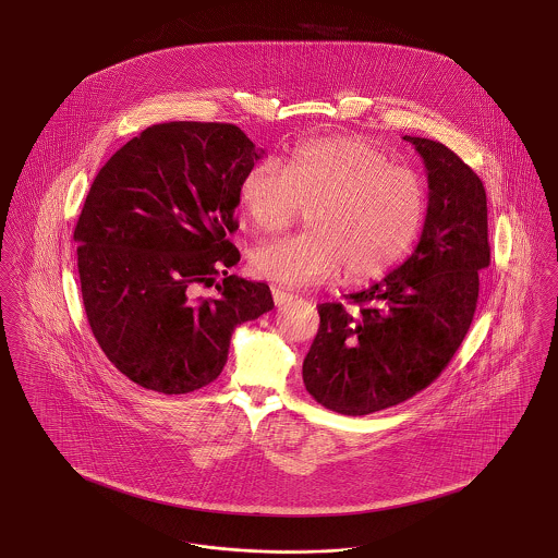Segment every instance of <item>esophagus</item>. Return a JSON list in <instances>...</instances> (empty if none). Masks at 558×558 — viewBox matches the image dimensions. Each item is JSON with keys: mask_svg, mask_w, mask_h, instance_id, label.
<instances>
[{"mask_svg": "<svg viewBox=\"0 0 558 558\" xmlns=\"http://www.w3.org/2000/svg\"><path fill=\"white\" fill-rule=\"evenodd\" d=\"M271 296H274L276 307H282V305H287V303H290V301L294 299V294H292V292L284 289H278V287H271Z\"/></svg>", "mask_w": 558, "mask_h": 558, "instance_id": "34e87169", "label": "esophagus"}]
</instances>
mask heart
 <instances>
[{"label": "heart", "instance_id": "b5f03b06", "mask_svg": "<svg viewBox=\"0 0 558 558\" xmlns=\"http://www.w3.org/2000/svg\"><path fill=\"white\" fill-rule=\"evenodd\" d=\"M236 197L251 227L268 234L284 231L307 210V231L250 253L255 276L287 287L340 271L348 282L381 274L404 255L424 216L421 177L393 167L381 148L347 135L303 142L280 162L253 165Z\"/></svg>", "mask_w": 558, "mask_h": 558}]
</instances>
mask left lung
Listing matches in <instances>:
<instances>
[{
    "mask_svg": "<svg viewBox=\"0 0 558 558\" xmlns=\"http://www.w3.org/2000/svg\"><path fill=\"white\" fill-rule=\"evenodd\" d=\"M423 158L428 206L414 253L384 280L319 305L303 363L308 393L329 410L363 416L433 384L461 347L490 266L481 177L441 142L404 135Z\"/></svg>",
    "mask_w": 558,
    "mask_h": 558,
    "instance_id": "8db88e82",
    "label": "left lung"
}]
</instances>
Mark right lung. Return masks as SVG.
<instances>
[{"label": "right lung", "instance_id": "obj_1", "mask_svg": "<svg viewBox=\"0 0 558 558\" xmlns=\"http://www.w3.org/2000/svg\"><path fill=\"white\" fill-rule=\"evenodd\" d=\"M264 154L232 123L171 121L98 171L74 231L82 301L134 384L167 396L211 384L234 327L274 308L268 284L227 271L241 259L229 241L239 181ZM211 283L219 294L199 298Z\"/></svg>", "mask_w": 558, "mask_h": 558}]
</instances>
